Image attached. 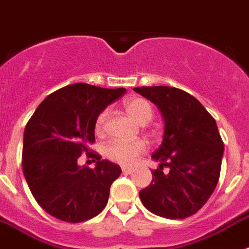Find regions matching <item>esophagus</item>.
Masks as SVG:
<instances>
[{
	"label": "esophagus",
	"instance_id": "34e87169",
	"mask_svg": "<svg viewBox=\"0 0 249 249\" xmlns=\"http://www.w3.org/2000/svg\"><path fill=\"white\" fill-rule=\"evenodd\" d=\"M121 171H123V172L124 173H126V175H130L131 172H133V168H130V167H123V168H121Z\"/></svg>",
	"mask_w": 249,
	"mask_h": 249
}]
</instances>
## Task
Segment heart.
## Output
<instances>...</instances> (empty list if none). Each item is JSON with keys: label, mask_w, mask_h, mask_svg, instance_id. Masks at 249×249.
<instances>
[{"label": "heart", "mask_w": 249, "mask_h": 249, "mask_svg": "<svg viewBox=\"0 0 249 249\" xmlns=\"http://www.w3.org/2000/svg\"><path fill=\"white\" fill-rule=\"evenodd\" d=\"M125 111L130 115L135 121L145 124L153 116V107L150 102L145 99L134 97L129 99L124 102ZM106 118H107V110L100 112L95 121V131L100 134L104 129ZM148 148L147 142L144 139H135V141H121V139H114L106 145L105 153L110 160H114L116 163L129 166L137 160L141 154H143Z\"/></svg>", "instance_id": "b5f03b06"}]
</instances>
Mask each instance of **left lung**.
Wrapping results in <instances>:
<instances>
[{
	"instance_id": "obj_1",
	"label": "left lung",
	"mask_w": 249,
	"mask_h": 249,
	"mask_svg": "<svg viewBox=\"0 0 249 249\" xmlns=\"http://www.w3.org/2000/svg\"><path fill=\"white\" fill-rule=\"evenodd\" d=\"M133 89L156 104L164 120L163 142L152 156L160 164L139 197L153 214L189 218L205 205L220 176L224 144L215 119L194 96L176 87Z\"/></svg>"
}]
</instances>
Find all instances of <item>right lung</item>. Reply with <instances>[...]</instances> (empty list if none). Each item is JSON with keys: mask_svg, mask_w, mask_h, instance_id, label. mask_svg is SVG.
Listing matches in <instances>:
<instances>
[{"mask_svg": "<svg viewBox=\"0 0 249 249\" xmlns=\"http://www.w3.org/2000/svg\"><path fill=\"white\" fill-rule=\"evenodd\" d=\"M126 92L74 83L47 96L25 126L22 172L31 194L49 215L81 223L105 209L110 187L120 176L118 164L89 149L97 115ZM95 169L76 164L81 154Z\"/></svg>", "mask_w": 249, "mask_h": 249, "instance_id": "1", "label": "right lung"}]
</instances>
